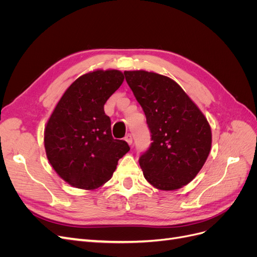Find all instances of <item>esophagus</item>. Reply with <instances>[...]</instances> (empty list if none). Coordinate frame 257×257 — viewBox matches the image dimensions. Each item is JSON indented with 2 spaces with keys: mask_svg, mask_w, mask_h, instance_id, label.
<instances>
[{
  "mask_svg": "<svg viewBox=\"0 0 257 257\" xmlns=\"http://www.w3.org/2000/svg\"><path fill=\"white\" fill-rule=\"evenodd\" d=\"M124 141H125L130 146L133 144V136H132L131 134H127L125 137H124Z\"/></svg>",
  "mask_w": 257,
  "mask_h": 257,
  "instance_id": "34e87169",
  "label": "esophagus"
}]
</instances>
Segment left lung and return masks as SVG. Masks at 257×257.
<instances>
[{"label": "left lung", "instance_id": "left-lung-1", "mask_svg": "<svg viewBox=\"0 0 257 257\" xmlns=\"http://www.w3.org/2000/svg\"><path fill=\"white\" fill-rule=\"evenodd\" d=\"M124 75L151 132V146L139 159L145 179L158 190L181 189L197 176L211 150L207 118L169 77L144 69Z\"/></svg>", "mask_w": 257, "mask_h": 257}]
</instances>
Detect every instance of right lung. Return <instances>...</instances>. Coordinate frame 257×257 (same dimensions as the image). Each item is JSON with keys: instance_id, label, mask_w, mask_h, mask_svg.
<instances>
[{"instance_id": "add662e5", "label": "right lung", "mask_w": 257, "mask_h": 257, "mask_svg": "<svg viewBox=\"0 0 257 257\" xmlns=\"http://www.w3.org/2000/svg\"><path fill=\"white\" fill-rule=\"evenodd\" d=\"M118 69L98 68L78 77L54 107L44 131L46 155L60 178L77 189L93 191L110 180L118 161L130 151L113 139L104 105L120 88Z\"/></svg>"}]
</instances>
